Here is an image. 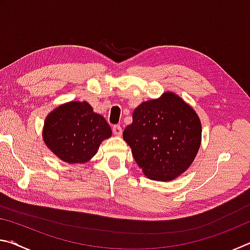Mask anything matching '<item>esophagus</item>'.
Masks as SVG:
<instances>
[{"label": "esophagus", "instance_id": "34e87169", "mask_svg": "<svg viewBox=\"0 0 250 250\" xmlns=\"http://www.w3.org/2000/svg\"><path fill=\"white\" fill-rule=\"evenodd\" d=\"M112 131H113V133H115L116 135H121L122 134V128H121V125H113L112 126Z\"/></svg>", "mask_w": 250, "mask_h": 250}]
</instances>
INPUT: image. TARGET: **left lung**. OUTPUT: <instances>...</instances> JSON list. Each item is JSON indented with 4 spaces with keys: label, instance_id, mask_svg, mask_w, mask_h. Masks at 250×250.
Masks as SVG:
<instances>
[{
    "label": "left lung",
    "instance_id": "obj_1",
    "mask_svg": "<svg viewBox=\"0 0 250 250\" xmlns=\"http://www.w3.org/2000/svg\"><path fill=\"white\" fill-rule=\"evenodd\" d=\"M202 125L192 107L173 92L142 103L124 139L151 180L171 181L191 166L201 146Z\"/></svg>",
    "mask_w": 250,
    "mask_h": 250
}]
</instances>
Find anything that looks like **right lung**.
I'll use <instances>...</instances> for the list:
<instances>
[{
  "label": "right lung",
  "instance_id": "add662e5",
  "mask_svg": "<svg viewBox=\"0 0 250 250\" xmlns=\"http://www.w3.org/2000/svg\"><path fill=\"white\" fill-rule=\"evenodd\" d=\"M104 118L86 101L59 105L45 120L43 138L50 151L67 163H84L111 135Z\"/></svg>",
  "mask_w": 250,
  "mask_h": 250
}]
</instances>
